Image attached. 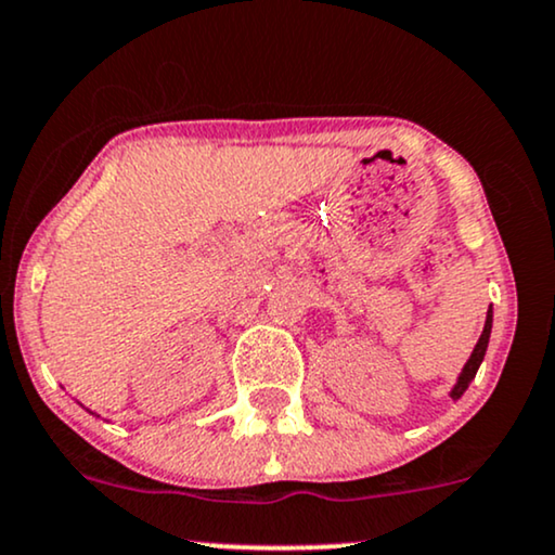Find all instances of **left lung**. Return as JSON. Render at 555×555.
<instances>
[{
	"instance_id": "obj_1",
	"label": "left lung",
	"mask_w": 555,
	"mask_h": 555,
	"mask_svg": "<svg viewBox=\"0 0 555 555\" xmlns=\"http://www.w3.org/2000/svg\"><path fill=\"white\" fill-rule=\"evenodd\" d=\"M489 335H492V307H489V312H487V322H483L481 338H479V343H476V346H474V353H472V359L466 361V366H464V371H461V376H459V384H455L453 391H451V397H453V399H459L461 395H464V391L468 389V384L474 382L476 371H479L481 361H483V353H487V346H489Z\"/></svg>"
}]
</instances>
